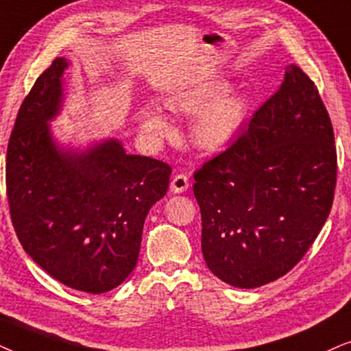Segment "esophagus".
Segmentation results:
<instances>
[{"label": "esophagus", "mask_w": 351, "mask_h": 351, "mask_svg": "<svg viewBox=\"0 0 351 351\" xmlns=\"http://www.w3.org/2000/svg\"><path fill=\"white\" fill-rule=\"evenodd\" d=\"M188 188H189V178L186 175H183V173L176 175L175 178L171 180V183H170L171 193H175V194L184 193V191L188 189Z\"/></svg>", "instance_id": "1"}]
</instances>
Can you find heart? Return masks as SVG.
Instances as JSON below:
<instances>
[{
	"mask_svg": "<svg viewBox=\"0 0 351 351\" xmlns=\"http://www.w3.org/2000/svg\"><path fill=\"white\" fill-rule=\"evenodd\" d=\"M228 83L208 80L188 90L171 93L165 104L180 114H194L191 120V139L204 151H219L234 139L244 120L245 106L239 96L226 95ZM143 132L149 138L163 139L171 133L167 115L157 107H143L138 114Z\"/></svg>",
	"mask_w": 351,
	"mask_h": 351,
	"instance_id": "obj_1",
	"label": "heart"
}]
</instances>
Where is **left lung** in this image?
<instances>
[{
    "label": "left lung",
    "mask_w": 351,
    "mask_h": 351,
    "mask_svg": "<svg viewBox=\"0 0 351 351\" xmlns=\"http://www.w3.org/2000/svg\"><path fill=\"white\" fill-rule=\"evenodd\" d=\"M208 269L254 289L287 274L319 234L337 181L334 130L297 65L226 151L194 173Z\"/></svg>",
    "instance_id": "1"
}]
</instances>
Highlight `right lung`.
Wrapping results in <instances>:
<instances>
[{"instance_id":"obj_1","label":"right lung","mask_w":351,"mask_h":351,"mask_svg":"<svg viewBox=\"0 0 351 351\" xmlns=\"http://www.w3.org/2000/svg\"><path fill=\"white\" fill-rule=\"evenodd\" d=\"M67 65L56 58L19 109L6 154L9 213L23 250L49 276L104 293L136 266L144 219L167 194L171 168L128 156L117 139L80 154L56 146L48 121L59 114Z\"/></svg>"}]
</instances>
